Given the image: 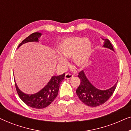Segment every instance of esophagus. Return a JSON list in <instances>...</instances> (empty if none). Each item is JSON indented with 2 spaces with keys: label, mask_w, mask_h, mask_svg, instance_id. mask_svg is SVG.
<instances>
[{
  "label": "esophagus",
  "mask_w": 131,
  "mask_h": 131,
  "mask_svg": "<svg viewBox=\"0 0 131 131\" xmlns=\"http://www.w3.org/2000/svg\"><path fill=\"white\" fill-rule=\"evenodd\" d=\"M73 77V74H71V73H67L65 75V79H70L72 78Z\"/></svg>",
  "instance_id": "34e87169"
}]
</instances>
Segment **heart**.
<instances>
[{"instance_id":"b5f03b06","label":"heart","mask_w":131,"mask_h":131,"mask_svg":"<svg viewBox=\"0 0 131 131\" xmlns=\"http://www.w3.org/2000/svg\"><path fill=\"white\" fill-rule=\"evenodd\" d=\"M58 53L64 58L73 57V62L77 66H82L86 63L90 57L92 46L85 37H71L64 39L57 46ZM58 63L65 65L66 60L58 57Z\"/></svg>"}]
</instances>
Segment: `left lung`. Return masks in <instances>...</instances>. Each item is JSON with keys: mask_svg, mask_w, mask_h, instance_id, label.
<instances>
[{"mask_svg": "<svg viewBox=\"0 0 131 131\" xmlns=\"http://www.w3.org/2000/svg\"><path fill=\"white\" fill-rule=\"evenodd\" d=\"M104 40L103 47L108 48L114 51L113 47L108 39ZM78 77L80 84L76 89V94L82 103L90 107H97L105 103L113 94L117 82L113 86L106 90H101L93 86L88 79L83 70L79 73Z\"/></svg>", "mask_w": 131, "mask_h": 131, "instance_id": "obj_1", "label": "left lung"}]
</instances>
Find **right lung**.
Listing matches in <instances>:
<instances>
[{"label": "right lung", "mask_w": 131, "mask_h": 131, "mask_svg": "<svg viewBox=\"0 0 131 131\" xmlns=\"http://www.w3.org/2000/svg\"><path fill=\"white\" fill-rule=\"evenodd\" d=\"M42 33L39 32L32 33L26 37L19 45L18 48L23 44L30 42H39V38ZM65 73L58 76H52L45 86L38 92L34 94H26L18 88L15 82L16 90L21 100L28 106L34 108H45L52 103L58 95L60 85L64 79Z\"/></svg>", "instance_id": "obj_1"}]
</instances>
